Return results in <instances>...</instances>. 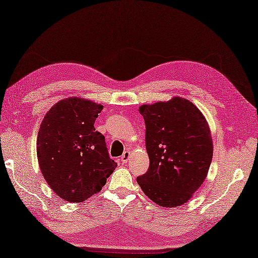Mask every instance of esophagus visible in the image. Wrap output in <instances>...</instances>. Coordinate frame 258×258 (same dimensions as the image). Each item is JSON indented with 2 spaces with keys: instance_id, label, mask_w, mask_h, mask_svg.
<instances>
[{
  "instance_id": "1",
  "label": "esophagus",
  "mask_w": 258,
  "mask_h": 258,
  "mask_svg": "<svg viewBox=\"0 0 258 258\" xmlns=\"http://www.w3.org/2000/svg\"><path fill=\"white\" fill-rule=\"evenodd\" d=\"M130 156H131V151H125L123 153L122 157H120V162H122L123 164H126L130 160Z\"/></svg>"
}]
</instances>
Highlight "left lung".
Masks as SVG:
<instances>
[{"label":"left lung","instance_id":"8db88e82","mask_svg":"<svg viewBox=\"0 0 258 258\" xmlns=\"http://www.w3.org/2000/svg\"><path fill=\"white\" fill-rule=\"evenodd\" d=\"M140 113L150 167L136 180L155 204L183 205L201 187L211 166L213 142L207 120L183 97L145 104Z\"/></svg>","mask_w":258,"mask_h":258}]
</instances>
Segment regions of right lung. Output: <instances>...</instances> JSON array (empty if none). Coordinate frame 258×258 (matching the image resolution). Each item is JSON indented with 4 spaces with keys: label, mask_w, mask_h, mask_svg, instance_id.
Segmentation results:
<instances>
[{
    "label": "right lung",
    "mask_w": 258,
    "mask_h": 258,
    "mask_svg": "<svg viewBox=\"0 0 258 258\" xmlns=\"http://www.w3.org/2000/svg\"><path fill=\"white\" fill-rule=\"evenodd\" d=\"M103 105L69 97L51 107L37 134L38 165L62 200L80 203L98 193L117 164L94 123Z\"/></svg>",
    "instance_id": "obj_1"
}]
</instances>
